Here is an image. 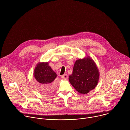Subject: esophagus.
Wrapping results in <instances>:
<instances>
[{"label":"esophagus","instance_id":"esophagus-1","mask_svg":"<svg viewBox=\"0 0 130 130\" xmlns=\"http://www.w3.org/2000/svg\"><path fill=\"white\" fill-rule=\"evenodd\" d=\"M62 78L65 80H66L68 79V75H67V74H64V75H62Z\"/></svg>","mask_w":130,"mask_h":130}]
</instances>
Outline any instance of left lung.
Returning a JSON list of instances; mask_svg holds the SVG:
<instances>
[{
    "label": "left lung",
    "mask_w": 130,
    "mask_h": 130,
    "mask_svg": "<svg viewBox=\"0 0 130 130\" xmlns=\"http://www.w3.org/2000/svg\"><path fill=\"white\" fill-rule=\"evenodd\" d=\"M99 72L93 60L89 57L77 60L73 66L69 81L75 89L82 94H86L97 86Z\"/></svg>",
    "instance_id": "1"
}]
</instances>
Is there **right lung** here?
Masks as SVG:
<instances>
[{
	"label": "right lung",
	"instance_id": "obj_1",
	"mask_svg": "<svg viewBox=\"0 0 130 130\" xmlns=\"http://www.w3.org/2000/svg\"><path fill=\"white\" fill-rule=\"evenodd\" d=\"M34 76L41 92L48 93L54 90L53 81L57 75L49 66L48 62H40L37 64L34 70Z\"/></svg>",
	"mask_w": 130,
	"mask_h": 130
}]
</instances>
